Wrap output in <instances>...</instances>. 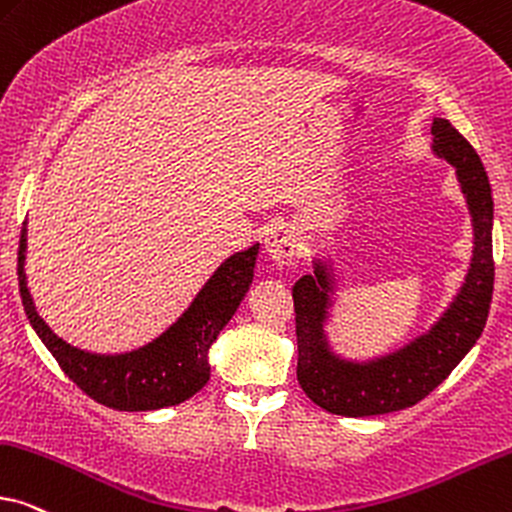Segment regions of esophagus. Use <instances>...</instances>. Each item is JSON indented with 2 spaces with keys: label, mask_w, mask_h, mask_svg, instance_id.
<instances>
[{
  "label": "esophagus",
  "mask_w": 512,
  "mask_h": 512,
  "mask_svg": "<svg viewBox=\"0 0 512 512\" xmlns=\"http://www.w3.org/2000/svg\"><path fill=\"white\" fill-rule=\"evenodd\" d=\"M263 247H265V254L272 263H277L282 268V265H289L294 261V254H296V235L294 230L289 228V225H275V228H270L265 232V240H263Z\"/></svg>",
  "instance_id": "34e87169"
}]
</instances>
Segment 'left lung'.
<instances>
[{
	"label": "left lung",
	"mask_w": 512,
	"mask_h": 512,
	"mask_svg": "<svg viewBox=\"0 0 512 512\" xmlns=\"http://www.w3.org/2000/svg\"><path fill=\"white\" fill-rule=\"evenodd\" d=\"M430 131L435 155L456 167L473 216L475 247L466 282L428 334L376 360L348 362L329 350L324 322L331 275L327 265L315 261V275H303L291 289L298 338L296 376L303 393L329 414L378 416L414 407L454 371L487 324L494 291V199L487 171L473 145L451 126L449 119L435 117Z\"/></svg>",
	"instance_id": "1"
}]
</instances>
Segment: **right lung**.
<instances>
[{"label": "right lung", "instance_id": "obj_1", "mask_svg": "<svg viewBox=\"0 0 512 512\" xmlns=\"http://www.w3.org/2000/svg\"><path fill=\"white\" fill-rule=\"evenodd\" d=\"M25 237L18 244V287L25 315L75 386L117 411H155L190 400L209 381V348L240 308L254 280L258 244L237 251L218 265L190 308L155 341L122 355H94L72 348L37 315L25 280Z\"/></svg>", "mask_w": 512, "mask_h": 512}]
</instances>
